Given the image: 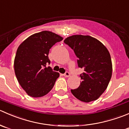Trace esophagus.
Here are the masks:
<instances>
[{"mask_svg": "<svg viewBox=\"0 0 129 129\" xmlns=\"http://www.w3.org/2000/svg\"><path fill=\"white\" fill-rule=\"evenodd\" d=\"M63 75H64V76H65V77H69L70 76V73L69 72H68V71H66Z\"/></svg>", "mask_w": 129, "mask_h": 129, "instance_id": "1", "label": "esophagus"}]
</instances>
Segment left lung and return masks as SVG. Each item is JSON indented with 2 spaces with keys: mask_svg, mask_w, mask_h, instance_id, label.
Listing matches in <instances>:
<instances>
[{
  "mask_svg": "<svg viewBox=\"0 0 129 129\" xmlns=\"http://www.w3.org/2000/svg\"><path fill=\"white\" fill-rule=\"evenodd\" d=\"M64 43L74 51L78 66L84 70L80 75V85L71 90V93L84 102L96 100L106 90L112 77V60L108 49L90 36H71Z\"/></svg>",
  "mask_w": 129,
  "mask_h": 129,
  "instance_id": "8db88e82",
  "label": "left lung"
}]
</instances>
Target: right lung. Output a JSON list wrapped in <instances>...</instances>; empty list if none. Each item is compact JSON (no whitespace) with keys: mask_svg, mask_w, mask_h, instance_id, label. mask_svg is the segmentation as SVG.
Wrapping results in <instances>:
<instances>
[{"mask_svg":"<svg viewBox=\"0 0 129 129\" xmlns=\"http://www.w3.org/2000/svg\"><path fill=\"white\" fill-rule=\"evenodd\" d=\"M63 39L51 31L33 34L19 45L14 59V71L21 87L32 97H41L54 86L59 73L53 71L48 58L49 49Z\"/></svg>","mask_w":129,"mask_h":129,"instance_id":"add662e5","label":"right lung"}]
</instances>
